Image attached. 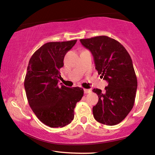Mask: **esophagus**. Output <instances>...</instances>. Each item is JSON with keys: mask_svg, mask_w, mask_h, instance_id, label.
Segmentation results:
<instances>
[{"mask_svg": "<svg viewBox=\"0 0 155 155\" xmlns=\"http://www.w3.org/2000/svg\"><path fill=\"white\" fill-rule=\"evenodd\" d=\"M84 94H89V93L91 91L90 89H86V88H84Z\"/></svg>", "mask_w": 155, "mask_h": 155, "instance_id": "obj_1", "label": "esophagus"}]
</instances>
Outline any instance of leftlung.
Returning <instances> with one entry per match:
<instances>
[{
    "label": "left lung",
    "mask_w": 155,
    "mask_h": 155,
    "mask_svg": "<svg viewBox=\"0 0 155 155\" xmlns=\"http://www.w3.org/2000/svg\"><path fill=\"white\" fill-rule=\"evenodd\" d=\"M80 42L92 53L96 69L108 82L104 91L93 89L98 96L93 107L94 118L104 125L118 124L135 104L137 81L131 57L120 43L108 36L81 39Z\"/></svg>",
    "instance_id": "1"
}]
</instances>
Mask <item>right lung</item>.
<instances>
[{"mask_svg": "<svg viewBox=\"0 0 155 155\" xmlns=\"http://www.w3.org/2000/svg\"><path fill=\"white\" fill-rule=\"evenodd\" d=\"M76 41L47 42L29 61L24 81L27 98L38 118L50 127L69 124L76 103L84 96L83 88L58 84L65 54Z\"/></svg>", "mask_w": 155, "mask_h": 155, "instance_id": "add662e5", "label": "right lung"}]
</instances>
